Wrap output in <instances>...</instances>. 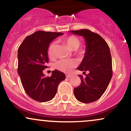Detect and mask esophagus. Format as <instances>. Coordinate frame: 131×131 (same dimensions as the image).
<instances>
[{
    "label": "esophagus",
    "mask_w": 131,
    "mask_h": 131,
    "mask_svg": "<svg viewBox=\"0 0 131 131\" xmlns=\"http://www.w3.org/2000/svg\"><path fill=\"white\" fill-rule=\"evenodd\" d=\"M72 76V74H66V77L67 78H70Z\"/></svg>",
    "instance_id": "34e87169"
}]
</instances>
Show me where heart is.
Masks as SVG:
<instances>
[{"mask_svg": "<svg viewBox=\"0 0 131 131\" xmlns=\"http://www.w3.org/2000/svg\"><path fill=\"white\" fill-rule=\"evenodd\" d=\"M64 42L68 46L70 49L73 50H76L81 45L80 40L76 37L71 36L68 37L64 40ZM55 46V43L53 42L50 45L48 50V53L50 57L53 55L54 48ZM76 63L74 60H68V59H62L58 61L55 63V67L57 70L63 72H68L76 66Z\"/></svg>", "mask_w": 131, "mask_h": 131, "instance_id": "obj_1", "label": "heart"}]
</instances>
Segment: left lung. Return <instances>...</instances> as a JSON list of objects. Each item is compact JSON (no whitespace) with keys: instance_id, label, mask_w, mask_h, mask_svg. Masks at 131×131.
<instances>
[{"instance_id":"obj_1","label":"left lung","mask_w":131,"mask_h":131,"mask_svg":"<svg viewBox=\"0 0 131 131\" xmlns=\"http://www.w3.org/2000/svg\"><path fill=\"white\" fill-rule=\"evenodd\" d=\"M70 32L84 38V57L77 69L83 71V73L89 72L84 79L82 75H79L81 83L78 88L74 89V96L82 103H91L100 98L112 78L110 48L100 35L90 30L84 29Z\"/></svg>"}]
</instances>
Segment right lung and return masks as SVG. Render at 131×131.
Segmentation results:
<instances>
[{
	"label": "right lung",
	"instance_id": "obj_1",
	"mask_svg": "<svg viewBox=\"0 0 131 131\" xmlns=\"http://www.w3.org/2000/svg\"><path fill=\"white\" fill-rule=\"evenodd\" d=\"M63 34L38 31L27 36L18 48V73L26 94L37 102L53 99L58 84L66 78L63 73L57 70L52 71L50 77H46L43 73L49 61V44Z\"/></svg>",
	"mask_w": 131,
	"mask_h": 131
}]
</instances>
